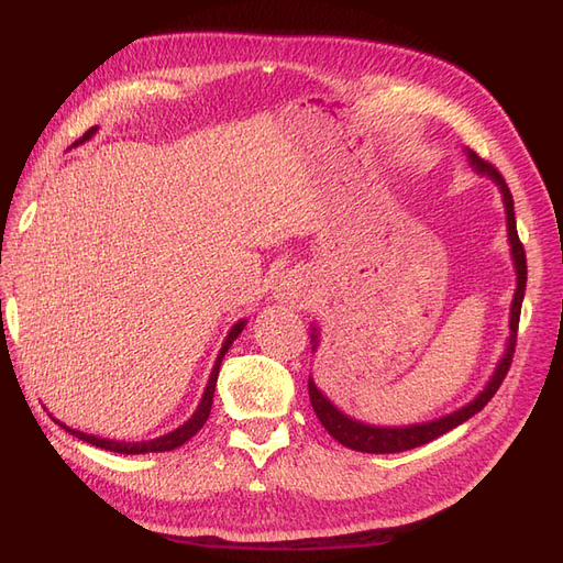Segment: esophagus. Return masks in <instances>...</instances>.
<instances>
[{
  "label": "esophagus",
  "instance_id": "34e87169",
  "mask_svg": "<svg viewBox=\"0 0 563 563\" xmlns=\"http://www.w3.org/2000/svg\"><path fill=\"white\" fill-rule=\"evenodd\" d=\"M275 294L282 302L300 305L310 296V277L302 269H288L277 279Z\"/></svg>",
  "mask_w": 563,
  "mask_h": 563
}]
</instances>
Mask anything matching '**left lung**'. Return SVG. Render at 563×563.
<instances>
[{"label":"left lung","mask_w":563,"mask_h":563,"mask_svg":"<svg viewBox=\"0 0 563 563\" xmlns=\"http://www.w3.org/2000/svg\"><path fill=\"white\" fill-rule=\"evenodd\" d=\"M467 159L470 164L476 168V174L488 176L493 183L500 187L503 192V201H505V213H507V236L509 244H512V261H515V269H517V291H515V300H512V312H509V338H507V347L503 360L498 362L496 371H493L490 380L486 383V387L476 395L467 406L457 408V411L432 420V422H422V424H408V428H376V424H364L360 420H352L350 416H345L338 408L321 395V389L314 385V380L310 378L308 387H310V404L314 408V413L319 418V422L327 428V432L340 441V444L352 449V451H362V453H399V451H408L428 444V441L446 434L449 430L463 424L465 420H470L474 413H479L482 408L493 399L498 387L503 385L509 366H512V356H515V345H517V329H519V314H521V302H523V291H526V251L523 244L519 242L517 234V220H515V199L509 187L505 183V178L500 176V172L496 166H490L488 162H484L476 152L467 150ZM317 329H312V350H317L319 338H317Z\"/></svg>","instance_id":"8db88e82"}]
</instances>
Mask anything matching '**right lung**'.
Returning a JSON list of instances; mask_svg holds the SVG:
<instances>
[{"mask_svg":"<svg viewBox=\"0 0 563 563\" xmlns=\"http://www.w3.org/2000/svg\"><path fill=\"white\" fill-rule=\"evenodd\" d=\"M98 131V126H93V129H89L87 133L81 135V139L75 143V145H79V143H84V141H89L91 135ZM244 327H246V321L242 319L240 323H234V327L230 329V333H228V338H225V343H223V347H220V352H218V360H216V364H213V371H211V376H209V383H207V389H203V395H201V401H199V406H197V411L192 413V418L187 420V422H183L178 430H174V432H168V434H164V437H157V439H150V441H114V439H100V437H93V434H87V432H79V430H73V428H67L65 422H60V420H56L60 428L65 430V432H70L73 437H77V439H81V441H87V444H91V446H98V449H106V451H112V453H124V455H141V453H164V451H174V449H178V446H183L187 439H192L201 428H203V422L209 420V413H211V404H213V391H216V383H218V371H220V362H223V356H225V352L230 350V345L234 343L236 340V335H240L242 331H244Z\"/></svg>","mask_w":563,"mask_h":563,"instance_id":"1","label":"right lung"}]
</instances>
